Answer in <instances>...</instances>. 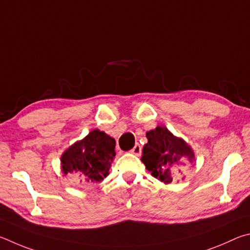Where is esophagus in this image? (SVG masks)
I'll return each mask as SVG.
<instances>
[{"label":"esophagus","mask_w":250,"mask_h":250,"mask_svg":"<svg viewBox=\"0 0 250 250\" xmlns=\"http://www.w3.org/2000/svg\"><path fill=\"white\" fill-rule=\"evenodd\" d=\"M130 152H132V154H134L135 156H139V155L142 154V146L139 145V144H136V145L133 147V149L130 150Z\"/></svg>","instance_id":"obj_1"}]
</instances>
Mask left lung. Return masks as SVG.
Returning a JSON list of instances; mask_svg holds the SVG:
<instances>
[{
    "label": "left lung",
    "mask_w": 250,
    "mask_h": 250,
    "mask_svg": "<svg viewBox=\"0 0 250 250\" xmlns=\"http://www.w3.org/2000/svg\"><path fill=\"white\" fill-rule=\"evenodd\" d=\"M148 143L143 147L142 161L155 178L165 183L171 182L188 163H192L194 154L190 146L166 127L158 126L147 132Z\"/></svg>",
    "instance_id": "obj_1"
}]
</instances>
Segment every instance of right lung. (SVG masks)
Wrapping results in <instances>:
<instances>
[{
    "mask_svg": "<svg viewBox=\"0 0 250 250\" xmlns=\"http://www.w3.org/2000/svg\"><path fill=\"white\" fill-rule=\"evenodd\" d=\"M115 139L94 129L72 145L61 157L63 173L80 182H99L107 176L115 156Z\"/></svg>",
    "mask_w": 250,
    "mask_h": 250,
    "instance_id": "obj_1",
    "label": "right lung"
}]
</instances>
